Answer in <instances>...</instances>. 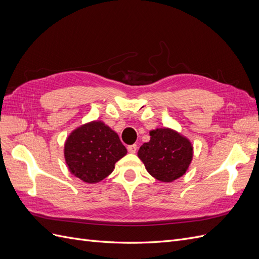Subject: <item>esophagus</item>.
<instances>
[{
  "label": "esophagus",
  "mask_w": 259,
  "mask_h": 259,
  "mask_svg": "<svg viewBox=\"0 0 259 259\" xmlns=\"http://www.w3.org/2000/svg\"><path fill=\"white\" fill-rule=\"evenodd\" d=\"M127 150L130 153H136L137 151V145H132L127 147Z\"/></svg>",
  "instance_id": "esophagus-1"
}]
</instances>
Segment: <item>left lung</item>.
<instances>
[{
    "instance_id": "obj_1",
    "label": "left lung",
    "mask_w": 259,
    "mask_h": 259,
    "mask_svg": "<svg viewBox=\"0 0 259 259\" xmlns=\"http://www.w3.org/2000/svg\"><path fill=\"white\" fill-rule=\"evenodd\" d=\"M150 140L138 150L147 171L162 183H171L186 174L193 158V146L183 134L169 127L150 131Z\"/></svg>"
}]
</instances>
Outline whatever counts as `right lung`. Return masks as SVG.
<instances>
[{
  "mask_svg": "<svg viewBox=\"0 0 259 259\" xmlns=\"http://www.w3.org/2000/svg\"><path fill=\"white\" fill-rule=\"evenodd\" d=\"M127 150L119 135L103 121H91L67 137L64 155L68 169L86 184H96L110 175Z\"/></svg>",
  "mask_w": 259,
  "mask_h": 259,
  "instance_id": "right-lung-1",
  "label": "right lung"
}]
</instances>
